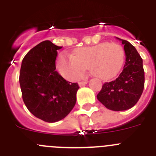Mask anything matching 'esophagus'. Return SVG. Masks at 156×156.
<instances>
[{"mask_svg":"<svg viewBox=\"0 0 156 156\" xmlns=\"http://www.w3.org/2000/svg\"><path fill=\"white\" fill-rule=\"evenodd\" d=\"M88 81L87 80H84V81H80V82H79L78 83H79V86L80 87H82V86H84L85 84H87V83Z\"/></svg>","mask_w":156,"mask_h":156,"instance_id":"34e87169","label":"esophagus"}]
</instances>
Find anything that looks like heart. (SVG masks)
I'll use <instances>...</instances> for the list:
<instances>
[{
  "instance_id": "obj_1",
  "label": "heart",
  "mask_w": 156,
  "mask_h": 156,
  "mask_svg": "<svg viewBox=\"0 0 156 156\" xmlns=\"http://www.w3.org/2000/svg\"><path fill=\"white\" fill-rule=\"evenodd\" d=\"M125 62V51L119 44L103 42L94 46L85 47L74 51L73 57L61 55L58 69L64 78L76 80L87 69L101 80L113 79L120 73Z\"/></svg>"
}]
</instances>
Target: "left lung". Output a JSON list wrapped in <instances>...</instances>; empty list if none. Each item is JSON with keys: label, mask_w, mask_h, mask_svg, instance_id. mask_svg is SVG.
I'll return each mask as SVG.
<instances>
[{"label": "left lung", "mask_w": 156, "mask_h": 156, "mask_svg": "<svg viewBox=\"0 0 156 156\" xmlns=\"http://www.w3.org/2000/svg\"><path fill=\"white\" fill-rule=\"evenodd\" d=\"M126 62L119 77L111 82L105 83L97 95L98 100L112 111L129 109L137 104L144 87L143 61L136 48L125 40Z\"/></svg>", "instance_id": "obj_1"}]
</instances>
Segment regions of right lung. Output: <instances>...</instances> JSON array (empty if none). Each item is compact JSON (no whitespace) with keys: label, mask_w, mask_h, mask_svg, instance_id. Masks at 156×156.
I'll list each match as a JSON object with an SVG mask.
<instances>
[{"label":"right lung","mask_w":156,"mask_h":156,"mask_svg":"<svg viewBox=\"0 0 156 156\" xmlns=\"http://www.w3.org/2000/svg\"><path fill=\"white\" fill-rule=\"evenodd\" d=\"M49 41L32 48L23 59L19 83L23 101L36 117L48 122L64 119L75 106L77 83L66 81L55 71L58 50Z\"/></svg>","instance_id":"add662e5"}]
</instances>
